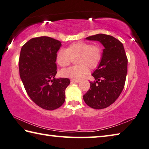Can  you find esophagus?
Wrapping results in <instances>:
<instances>
[{"instance_id":"1","label":"esophagus","mask_w":149,"mask_h":149,"mask_svg":"<svg viewBox=\"0 0 149 149\" xmlns=\"http://www.w3.org/2000/svg\"><path fill=\"white\" fill-rule=\"evenodd\" d=\"M71 81L72 83H79L80 82V80H74V79L71 80Z\"/></svg>"}]
</instances>
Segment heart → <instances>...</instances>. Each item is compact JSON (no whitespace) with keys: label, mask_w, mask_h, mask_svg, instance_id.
<instances>
[{"label":"heart","mask_w":149,"mask_h":149,"mask_svg":"<svg viewBox=\"0 0 149 149\" xmlns=\"http://www.w3.org/2000/svg\"><path fill=\"white\" fill-rule=\"evenodd\" d=\"M77 56L78 65L61 70V77L79 80L88 73V68L95 69L99 65L102 58V50L99 45H92L86 42L78 41L70 45L65 49L58 50L56 61L60 67H66L71 62V57Z\"/></svg>","instance_id":"heart-1"}]
</instances>
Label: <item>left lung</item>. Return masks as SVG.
Masks as SVG:
<instances>
[{"instance_id": "obj_1", "label": "left lung", "mask_w": 149, "mask_h": 149, "mask_svg": "<svg viewBox=\"0 0 149 149\" xmlns=\"http://www.w3.org/2000/svg\"><path fill=\"white\" fill-rule=\"evenodd\" d=\"M97 41L104 47L102 58L92 76L95 81L83 96L87 105L99 109L108 107L116 101L124 88L128 60L123 43L109 35L99 33L86 38Z\"/></svg>"}]
</instances>
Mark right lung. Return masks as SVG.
<instances>
[{
	"label": "right lung",
	"mask_w": 149,
	"mask_h": 149,
	"mask_svg": "<svg viewBox=\"0 0 149 149\" xmlns=\"http://www.w3.org/2000/svg\"><path fill=\"white\" fill-rule=\"evenodd\" d=\"M61 42L41 36L30 40L22 47L19 56L20 77L33 102L47 110L57 109L65 100V89L70 80L56 79V56Z\"/></svg>",
	"instance_id": "1"
}]
</instances>
